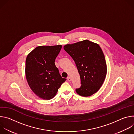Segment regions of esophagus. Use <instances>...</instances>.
I'll return each mask as SVG.
<instances>
[{"label":"esophagus","instance_id":"esophagus-1","mask_svg":"<svg viewBox=\"0 0 134 134\" xmlns=\"http://www.w3.org/2000/svg\"><path fill=\"white\" fill-rule=\"evenodd\" d=\"M67 80L69 81V82H70L71 81V79L70 77H67Z\"/></svg>","mask_w":134,"mask_h":134}]
</instances>
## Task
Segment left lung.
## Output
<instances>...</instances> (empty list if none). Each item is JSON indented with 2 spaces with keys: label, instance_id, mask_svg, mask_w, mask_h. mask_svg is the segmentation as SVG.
Here are the masks:
<instances>
[{
  "label": "left lung",
  "instance_id": "left-lung-1",
  "mask_svg": "<svg viewBox=\"0 0 134 134\" xmlns=\"http://www.w3.org/2000/svg\"><path fill=\"white\" fill-rule=\"evenodd\" d=\"M64 50L71 56L77 68L81 86L76 92L82 97L97 92L107 74V64L103 52L98 44L85 40L66 44Z\"/></svg>",
  "mask_w": 134,
  "mask_h": 134
}]
</instances>
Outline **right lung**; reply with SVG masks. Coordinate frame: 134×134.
Wrapping results in <instances>:
<instances>
[{
	"label": "right lung",
	"instance_id": "1",
	"mask_svg": "<svg viewBox=\"0 0 134 134\" xmlns=\"http://www.w3.org/2000/svg\"><path fill=\"white\" fill-rule=\"evenodd\" d=\"M62 45L39 46L27 56L25 75L32 91L43 100L52 99L66 79L62 78L55 59L60 51Z\"/></svg>",
	"mask_w": 134,
	"mask_h": 134
}]
</instances>
